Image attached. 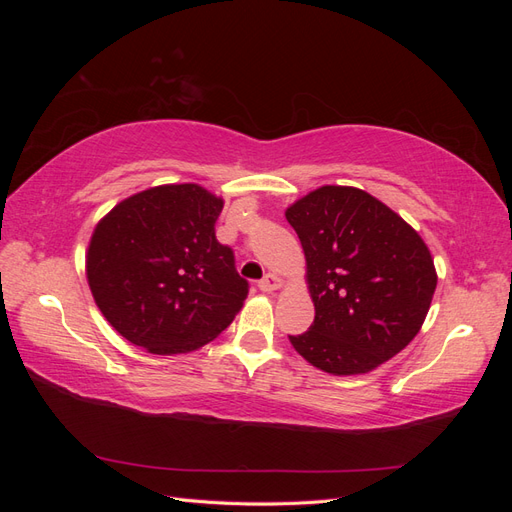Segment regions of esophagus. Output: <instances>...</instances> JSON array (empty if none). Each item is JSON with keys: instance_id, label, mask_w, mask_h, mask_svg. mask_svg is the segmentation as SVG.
<instances>
[{"instance_id": "esophagus-1", "label": "esophagus", "mask_w": 512, "mask_h": 512, "mask_svg": "<svg viewBox=\"0 0 512 512\" xmlns=\"http://www.w3.org/2000/svg\"><path fill=\"white\" fill-rule=\"evenodd\" d=\"M284 286V280L280 275H275V273H267L265 277H262V280L258 282V288L262 290V292H273V290H277V288H282Z\"/></svg>"}]
</instances>
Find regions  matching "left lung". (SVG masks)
Returning <instances> with one entry per match:
<instances>
[{
	"mask_svg": "<svg viewBox=\"0 0 512 512\" xmlns=\"http://www.w3.org/2000/svg\"><path fill=\"white\" fill-rule=\"evenodd\" d=\"M286 220L305 254L316 316L290 335L303 359L333 376H361L421 331L438 273L423 237L382 200L352 185H322Z\"/></svg>",
	"mask_w": 512,
	"mask_h": 512,
	"instance_id": "8db88e82",
	"label": "left lung"
}]
</instances>
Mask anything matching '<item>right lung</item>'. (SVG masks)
I'll list each match as a JSON object with an SVG mask.
<instances>
[{"instance_id":"add662e5","label":"right lung","mask_w":512,"mask_h":512,"mask_svg":"<svg viewBox=\"0 0 512 512\" xmlns=\"http://www.w3.org/2000/svg\"><path fill=\"white\" fill-rule=\"evenodd\" d=\"M224 198L164 183L123 198L96 224L85 273L102 316L149 354H188L241 312L247 282L215 239Z\"/></svg>"}]
</instances>
